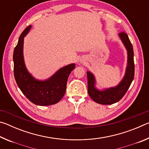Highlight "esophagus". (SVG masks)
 Segmentation results:
<instances>
[{
  "mask_svg": "<svg viewBox=\"0 0 149 149\" xmlns=\"http://www.w3.org/2000/svg\"><path fill=\"white\" fill-rule=\"evenodd\" d=\"M81 63H83V61H81Z\"/></svg>",
  "mask_w": 149,
  "mask_h": 149,
  "instance_id": "esophagus-1",
  "label": "esophagus"
}]
</instances>
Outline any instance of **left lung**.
Returning <instances> with one entry per match:
<instances>
[{
    "label": "left lung",
    "instance_id": "1",
    "mask_svg": "<svg viewBox=\"0 0 149 149\" xmlns=\"http://www.w3.org/2000/svg\"><path fill=\"white\" fill-rule=\"evenodd\" d=\"M118 36L124 45L127 53V62L125 74L119 84L116 86L99 89L96 87V79L94 74L89 71L87 72L88 93L95 102L100 104H112L122 99L129 89L134 77L135 65L133 46L125 33H120L118 34Z\"/></svg>",
    "mask_w": 149,
    "mask_h": 149
}]
</instances>
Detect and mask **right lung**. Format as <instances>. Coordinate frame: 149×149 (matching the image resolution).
I'll list each match as a JSON object with an SVG mask.
<instances>
[{
	"label": "right lung",
	"mask_w": 149,
	"mask_h": 149,
	"mask_svg": "<svg viewBox=\"0 0 149 149\" xmlns=\"http://www.w3.org/2000/svg\"><path fill=\"white\" fill-rule=\"evenodd\" d=\"M31 28L27 27L20 35L13 54L14 73L16 81L23 94L33 104L49 106L58 102L64 97L68 78L75 64L72 63L60 68L49 78L37 79L27 70L24 57V37Z\"/></svg>",
	"instance_id": "right-lung-1"
}]
</instances>
